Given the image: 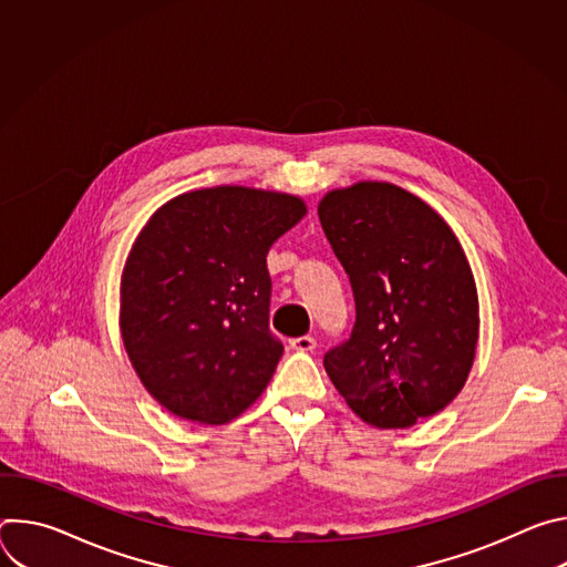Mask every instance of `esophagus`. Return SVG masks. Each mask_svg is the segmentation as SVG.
Segmentation results:
<instances>
[{"label": "esophagus", "mask_w": 567, "mask_h": 567, "mask_svg": "<svg viewBox=\"0 0 567 567\" xmlns=\"http://www.w3.org/2000/svg\"><path fill=\"white\" fill-rule=\"evenodd\" d=\"M291 350H298V352H311L316 348V339L313 337H296L289 341Z\"/></svg>", "instance_id": "esophagus-1"}]
</instances>
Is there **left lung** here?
Wrapping results in <instances>:
<instances>
[{"mask_svg": "<svg viewBox=\"0 0 567 567\" xmlns=\"http://www.w3.org/2000/svg\"><path fill=\"white\" fill-rule=\"evenodd\" d=\"M320 226L350 276L357 320L326 365L348 406L377 429H409L462 390L480 316L468 260L449 224L385 182L332 190Z\"/></svg>", "mask_w": 567, "mask_h": 567, "instance_id": "1", "label": "left lung"}]
</instances>
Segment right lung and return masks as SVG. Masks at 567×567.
I'll use <instances>...</instances> for the list:
<instances>
[{"mask_svg":"<svg viewBox=\"0 0 567 567\" xmlns=\"http://www.w3.org/2000/svg\"><path fill=\"white\" fill-rule=\"evenodd\" d=\"M305 213L293 195L217 186L143 226L121 278V334L161 406L226 424L262 394L285 352L269 330L267 254Z\"/></svg>","mask_w":567,"mask_h":567,"instance_id":"add662e5","label":"right lung"}]
</instances>
